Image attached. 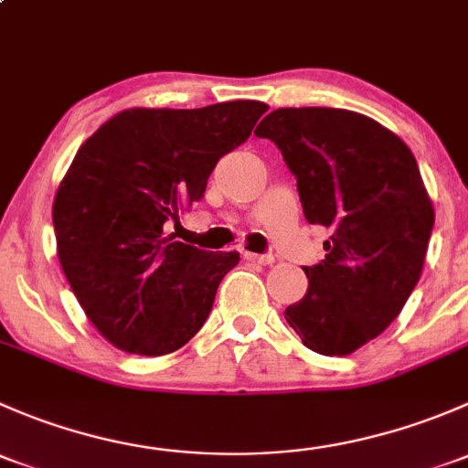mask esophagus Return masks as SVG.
<instances>
[{
  "instance_id": "obj_1",
  "label": "esophagus",
  "mask_w": 468,
  "mask_h": 468,
  "mask_svg": "<svg viewBox=\"0 0 468 468\" xmlns=\"http://www.w3.org/2000/svg\"><path fill=\"white\" fill-rule=\"evenodd\" d=\"M244 258L249 262H256V264H271L273 256L271 253H251V251H244Z\"/></svg>"
}]
</instances>
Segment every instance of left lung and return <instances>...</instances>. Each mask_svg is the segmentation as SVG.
I'll return each instance as SVG.
<instances>
[{
	"instance_id": "obj_1",
	"label": "left lung",
	"mask_w": 468,
	"mask_h": 468,
	"mask_svg": "<svg viewBox=\"0 0 468 468\" xmlns=\"http://www.w3.org/2000/svg\"><path fill=\"white\" fill-rule=\"evenodd\" d=\"M256 135L281 149L305 219L330 230L287 324L314 353L348 356L399 317L421 276L435 210L417 160L399 135L342 108H278Z\"/></svg>"
}]
</instances>
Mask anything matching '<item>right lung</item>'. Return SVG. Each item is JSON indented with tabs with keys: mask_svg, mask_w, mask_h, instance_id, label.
Here are the masks:
<instances>
[{
	"mask_svg": "<svg viewBox=\"0 0 468 468\" xmlns=\"http://www.w3.org/2000/svg\"><path fill=\"white\" fill-rule=\"evenodd\" d=\"M264 111L261 101L131 108L77 151L54 199L58 261L83 313L117 348L167 356L206 324L239 253L204 251L169 230Z\"/></svg>",
	"mask_w": 468,
	"mask_h": 468,
	"instance_id": "right-lung-1",
	"label": "right lung"
}]
</instances>
